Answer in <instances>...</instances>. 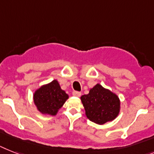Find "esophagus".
I'll return each instance as SVG.
<instances>
[{
  "label": "esophagus",
  "mask_w": 154,
  "mask_h": 154,
  "mask_svg": "<svg viewBox=\"0 0 154 154\" xmlns=\"http://www.w3.org/2000/svg\"><path fill=\"white\" fill-rule=\"evenodd\" d=\"M81 94H82L80 92H79V91H73V92H72V95L75 96V97H80Z\"/></svg>",
  "instance_id": "1"
}]
</instances>
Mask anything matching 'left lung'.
I'll return each mask as SVG.
<instances>
[{
    "instance_id": "1",
    "label": "left lung",
    "mask_w": 154,
    "mask_h": 154,
    "mask_svg": "<svg viewBox=\"0 0 154 154\" xmlns=\"http://www.w3.org/2000/svg\"><path fill=\"white\" fill-rule=\"evenodd\" d=\"M86 117L97 124L115 120L119 115L120 101L118 96L101 85H95L88 94L81 97Z\"/></svg>"
}]
</instances>
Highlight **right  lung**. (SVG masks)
Wrapping results in <instances>:
<instances>
[{
  "mask_svg": "<svg viewBox=\"0 0 154 154\" xmlns=\"http://www.w3.org/2000/svg\"><path fill=\"white\" fill-rule=\"evenodd\" d=\"M68 99V95L60 88L57 80H53L35 91L34 102L42 114L55 116Z\"/></svg>",
  "mask_w": 154,
  "mask_h": 154,
  "instance_id": "1",
  "label": "right lung"
}]
</instances>
